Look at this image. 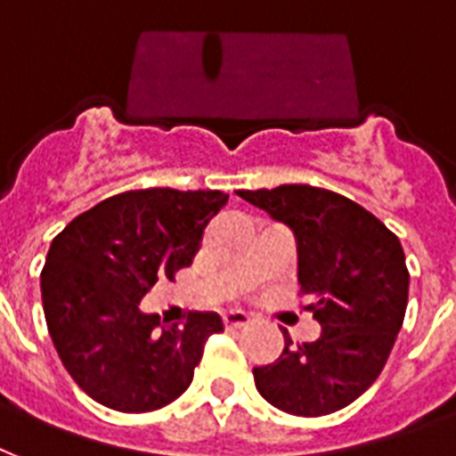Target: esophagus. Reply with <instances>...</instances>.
<instances>
[{"mask_svg": "<svg viewBox=\"0 0 456 456\" xmlns=\"http://www.w3.org/2000/svg\"><path fill=\"white\" fill-rule=\"evenodd\" d=\"M249 314L242 313V310H232V313L224 314V324L225 330H240V327H248L249 324Z\"/></svg>", "mask_w": 456, "mask_h": 456, "instance_id": "obj_1", "label": "esophagus"}]
</instances>
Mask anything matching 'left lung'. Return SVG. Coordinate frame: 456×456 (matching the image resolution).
<instances>
[{"mask_svg":"<svg viewBox=\"0 0 456 456\" xmlns=\"http://www.w3.org/2000/svg\"><path fill=\"white\" fill-rule=\"evenodd\" d=\"M238 197L289 225L297 245L300 296L322 337L286 346L255 368L259 395L293 416L344 409L378 379L402 330L409 269L402 242L361 204L313 184L238 190Z\"/></svg>","mask_w":456,"mask_h":456,"instance_id":"left-lung-1","label":"left lung"}]
</instances>
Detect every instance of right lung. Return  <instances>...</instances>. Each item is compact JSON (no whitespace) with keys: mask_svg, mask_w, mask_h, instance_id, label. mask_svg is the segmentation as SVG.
Wrapping results in <instances>:
<instances>
[{"mask_svg":"<svg viewBox=\"0 0 456 456\" xmlns=\"http://www.w3.org/2000/svg\"><path fill=\"white\" fill-rule=\"evenodd\" d=\"M228 194L167 187L115 194L57 235L40 273L47 330L86 395L125 413L156 411L190 387L204 344L224 331L216 313L167 327L139 303L200 252Z\"/></svg>","mask_w":456,"mask_h":456,"instance_id":"obj_1","label":"right lung"}]
</instances>
